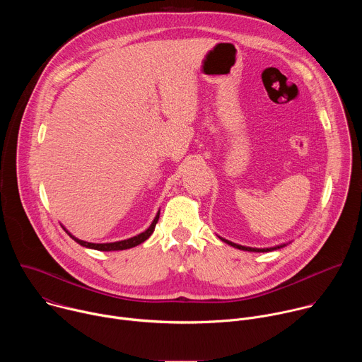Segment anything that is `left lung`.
Listing matches in <instances>:
<instances>
[{
	"mask_svg": "<svg viewBox=\"0 0 362 362\" xmlns=\"http://www.w3.org/2000/svg\"><path fill=\"white\" fill-rule=\"evenodd\" d=\"M221 238V236H219ZM223 242H226L228 245L236 247V249H240V250H247V252H271V250H276V249H281L284 246H286V243H282V245H276V246H272V247H249V246H242V245H238V243H233L228 239H223L221 238Z\"/></svg>",
	"mask_w": 362,
	"mask_h": 362,
	"instance_id": "left-lung-1",
	"label": "left lung"
}]
</instances>
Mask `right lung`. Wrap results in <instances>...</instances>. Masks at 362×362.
I'll list each match as a JSON object with an SVG mask.
<instances>
[{"label":"right lung","instance_id":"obj_1","mask_svg":"<svg viewBox=\"0 0 362 362\" xmlns=\"http://www.w3.org/2000/svg\"><path fill=\"white\" fill-rule=\"evenodd\" d=\"M159 215H160V211L158 212L156 218L153 219L151 225H150L144 232H141V233H139V235H136V236H133V238H129V239H124V240H117V242H110V243H91V242H86V240H81V239H78V238L73 236V235H71V233H70L64 226H63V229L69 233V236H70V238H73L78 245H81V246H84V247H90V249H95V250H103V252H110V250H124V249L134 247V246H137V245L143 243L146 239H148V238H150V235L153 233L154 228H156V223H158V221H159Z\"/></svg>","mask_w":362,"mask_h":362}]
</instances>
